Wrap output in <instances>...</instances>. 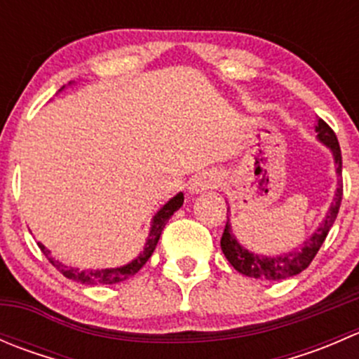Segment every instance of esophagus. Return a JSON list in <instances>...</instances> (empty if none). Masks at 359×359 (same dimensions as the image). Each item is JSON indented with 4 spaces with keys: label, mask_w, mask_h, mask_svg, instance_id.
Here are the masks:
<instances>
[{
    "label": "esophagus",
    "mask_w": 359,
    "mask_h": 359,
    "mask_svg": "<svg viewBox=\"0 0 359 359\" xmlns=\"http://www.w3.org/2000/svg\"><path fill=\"white\" fill-rule=\"evenodd\" d=\"M219 186H220V177L217 175V173L205 172V173H200L196 179H193L189 191L193 194H201L205 193V191L217 189Z\"/></svg>",
    "instance_id": "obj_1"
}]
</instances>
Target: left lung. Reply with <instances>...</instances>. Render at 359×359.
Wrapping results in <instances>:
<instances>
[{
	"mask_svg": "<svg viewBox=\"0 0 359 359\" xmlns=\"http://www.w3.org/2000/svg\"><path fill=\"white\" fill-rule=\"evenodd\" d=\"M318 139L323 144H327L332 149L335 158L337 165V173L339 177L342 175V154H340V146L339 140H337V135L334 130L323 121V119H318L316 125ZM342 184L339 182V187H337L335 201L332 203L330 212H328L327 219L323 220L320 227L314 231L313 236L304 243L302 250H297V252H290L287 255L280 257H260L257 253L248 252L241 247L236 241V238L233 236V231H231L229 217H227V224L224 227L222 238H220V247H222L224 255L229 260L231 266L238 271V273L245 274V276L255 278V280H269V281H280L287 280V278L295 276V274L302 273L306 267H309V264L313 262V259L316 257L318 250L323 245L325 238H327L328 231L334 226L337 213H339L340 201H342ZM229 212V208H227Z\"/></svg>",
	"mask_w": 359,
	"mask_h": 359,
	"instance_id": "1",
	"label": "left lung"
}]
</instances>
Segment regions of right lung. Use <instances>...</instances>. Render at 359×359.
Masks as SVG:
<instances>
[{"instance_id":"add662e5","label":"right lung","mask_w":359,"mask_h":359,"mask_svg":"<svg viewBox=\"0 0 359 359\" xmlns=\"http://www.w3.org/2000/svg\"><path fill=\"white\" fill-rule=\"evenodd\" d=\"M182 203H184V194L179 193L177 196H173L172 200L166 203L161 210H159L153 219V227H151V233H149V238H147V243H146V248H144V252L140 253L135 260H132V262L126 264V266H123V267H114V269L81 271V269H78V267L66 266V264H62V262H59V260L53 259V257L50 255V250H46L41 243H38V247L41 248L43 253H45L46 259L50 260V264H52L53 267H57V271H59V273H62L64 276L69 278V280L78 281V283H81V285L119 283V281L128 280L130 276H133V274L139 273V271L142 269V266L147 262V260H149V257L153 255L154 248H156L158 240H159V236H161V231H163V227H165V224L168 222L170 217H172L173 213L180 208V206H182Z\"/></svg>"}]
</instances>
